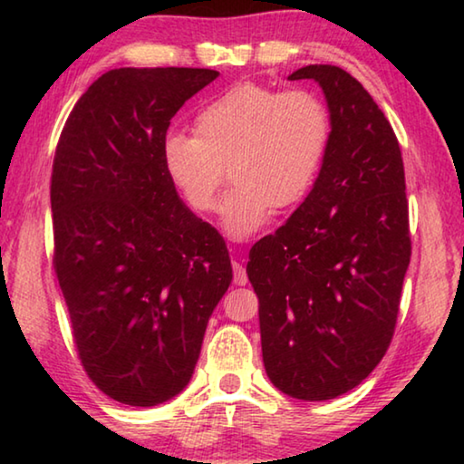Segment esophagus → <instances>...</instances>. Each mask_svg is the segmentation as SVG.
Returning a JSON list of instances; mask_svg holds the SVG:
<instances>
[{
	"instance_id": "1",
	"label": "esophagus",
	"mask_w": 464,
	"mask_h": 464,
	"mask_svg": "<svg viewBox=\"0 0 464 464\" xmlns=\"http://www.w3.org/2000/svg\"><path fill=\"white\" fill-rule=\"evenodd\" d=\"M233 280H235V285H239V286L247 285V272H246V268H243V264L237 260V257H233Z\"/></svg>"
}]
</instances>
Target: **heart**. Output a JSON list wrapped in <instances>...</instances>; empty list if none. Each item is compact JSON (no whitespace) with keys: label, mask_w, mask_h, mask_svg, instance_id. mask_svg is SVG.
Returning a JSON list of instances; mask_svg holds the SVG:
<instances>
[{"label":"heart","mask_w":464,"mask_h":464,"mask_svg":"<svg viewBox=\"0 0 464 464\" xmlns=\"http://www.w3.org/2000/svg\"><path fill=\"white\" fill-rule=\"evenodd\" d=\"M196 135L163 140V168L198 213L215 208L233 176L221 217L231 237H247L276 208L301 202L324 166L332 119L317 93L282 92L243 82L210 100L194 121Z\"/></svg>","instance_id":"obj_1"}]
</instances>
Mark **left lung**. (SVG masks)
<instances>
[{"instance_id":"1","label":"left lung","mask_w":464,"mask_h":464,"mask_svg":"<svg viewBox=\"0 0 464 464\" xmlns=\"http://www.w3.org/2000/svg\"><path fill=\"white\" fill-rule=\"evenodd\" d=\"M332 139L304 202L249 251L264 366L303 401L340 397L381 362L395 334L411 257L399 140L371 93L335 65H307Z\"/></svg>"}]
</instances>
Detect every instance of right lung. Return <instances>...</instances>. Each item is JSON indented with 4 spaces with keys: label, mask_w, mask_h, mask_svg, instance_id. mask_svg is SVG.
<instances>
[{
    "label": "right lung",
    "mask_w": 464,
    "mask_h": 464,
    "mask_svg": "<svg viewBox=\"0 0 464 464\" xmlns=\"http://www.w3.org/2000/svg\"><path fill=\"white\" fill-rule=\"evenodd\" d=\"M217 77L112 69L77 100L54 151L53 266L73 342L92 382L124 405L184 391L233 278L225 239L163 168L169 121Z\"/></svg>",
    "instance_id": "right-lung-1"
}]
</instances>
